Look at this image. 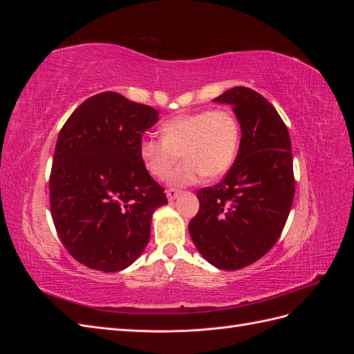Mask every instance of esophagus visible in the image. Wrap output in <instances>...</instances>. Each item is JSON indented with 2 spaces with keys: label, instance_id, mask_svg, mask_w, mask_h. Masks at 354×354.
I'll list each match as a JSON object with an SVG mask.
<instances>
[{
  "label": "esophagus",
  "instance_id": "obj_1",
  "mask_svg": "<svg viewBox=\"0 0 354 354\" xmlns=\"http://www.w3.org/2000/svg\"><path fill=\"white\" fill-rule=\"evenodd\" d=\"M180 195V192L177 189H168L167 190V198L168 201H174Z\"/></svg>",
  "mask_w": 354,
  "mask_h": 354
}]
</instances>
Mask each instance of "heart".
Instances as JSON below:
<instances>
[{"label": "heart", "mask_w": 354, "mask_h": 354, "mask_svg": "<svg viewBox=\"0 0 354 354\" xmlns=\"http://www.w3.org/2000/svg\"><path fill=\"white\" fill-rule=\"evenodd\" d=\"M164 138L145 137L138 146L142 164L156 178H165L180 158L185 164L169 183L186 186L203 177H221L238 153L241 128L230 111H201L178 115L162 124Z\"/></svg>", "instance_id": "heart-1"}]
</instances>
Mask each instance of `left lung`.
<instances>
[{
	"label": "left lung",
	"mask_w": 354,
	"mask_h": 354,
	"mask_svg": "<svg viewBox=\"0 0 354 354\" xmlns=\"http://www.w3.org/2000/svg\"><path fill=\"white\" fill-rule=\"evenodd\" d=\"M214 102L233 106L241 145L226 177L198 190L189 233L208 263L239 270L269 252L285 227L295 194L291 138L260 93L233 87Z\"/></svg>",
	"instance_id": "1"
}]
</instances>
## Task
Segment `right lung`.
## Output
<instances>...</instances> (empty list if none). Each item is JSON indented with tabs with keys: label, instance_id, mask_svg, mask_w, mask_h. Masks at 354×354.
<instances>
[{
	"label": "right lung",
	"instance_id": "right-lung-1",
	"mask_svg": "<svg viewBox=\"0 0 354 354\" xmlns=\"http://www.w3.org/2000/svg\"><path fill=\"white\" fill-rule=\"evenodd\" d=\"M158 111L104 91L81 103L57 137L50 209L59 238L81 264L120 272L140 257L152 214L168 203L138 155Z\"/></svg>",
	"mask_w": 354,
	"mask_h": 354
}]
</instances>
